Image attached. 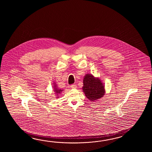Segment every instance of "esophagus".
Wrapping results in <instances>:
<instances>
[{
  "label": "esophagus",
  "mask_w": 152,
  "mask_h": 152,
  "mask_svg": "<svg viewBox=\"0 0 152 152\" xmlns=\"http://www.w3.org/2000/svg\"><path fill=\"white\" fill-rule=\"evenodd\" d=\"M71 87L72 88H77V85H75V84H73V85H72L71 86Z\"/></svg>",
  "instance_id": "esophagus-1"
}]
</instances>
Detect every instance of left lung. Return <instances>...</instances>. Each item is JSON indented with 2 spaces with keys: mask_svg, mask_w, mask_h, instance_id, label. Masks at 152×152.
Here are the masks:
<instances>
[{
  "mask_svg": "<svg viewBox=\"0 0 152 152\" xmlns=\"http://www.w3.org/2000/svg\"><path fill=\"white\" fill-rule=\"evenodd\" d=\"M83 90L86 97L91 101L96 100L103 96L105 89L102 81L92 75H86L83 80Z\"/></svg>",
  "mask_w": 152,
  "mask_h": 152,
  "instance_id": "8db88e82",
  "label": "left lung"
}]
</instances>
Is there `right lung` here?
<instances>
[{
    "label": "right lung",
    "mask_w": 152,
    "mask_h": 152,
    "mask_svg": "<svg viewBox=\"0 0 152 152\" xmlns=\"http://www.w3.org/2000/svg\"><path fill=\"white\" fill-rule=\"evenodd\" d=\"M55 86H54V91H55V92H56V94H60V92H61L62 91L61 90H58V89L57 88H56V86H55L56 85H54Z\"/></svg>",
    "instance_id": "1"
}]
</instances>
